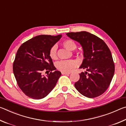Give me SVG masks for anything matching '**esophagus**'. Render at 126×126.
<instances>
[{
  "instance_id": "1",
  "label": "esophagus",
  "mask_w": 126,
  "mask_h": 126,
  "mask_svg": "<svg viewBox=\"0 0 126 126\" xmlns=\"http://www.w3.org/2000/svg\"><path fill=\"white\" fill-rule=\"evenodd\" d=\"M62 74H65V75H67V74H70V73H69V72H62Z\"/></svg>"
}]
</instances>
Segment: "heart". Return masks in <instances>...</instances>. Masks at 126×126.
Returning <instances> with one entry per match:
<instances>
[{
    "mask_svg": "<svg viewBox=\"0 0 126 126\" xmlns=\"http://www.w3.org/2000/svg\"><path fill=\"white\" fill-rule=\"evenodd\" d=\"M62 45L64 47L69 50H73L76 48V44L73 40L67 39L62 42ZM57 47L53 46L49 50V56L51 59H56ZM77 65V63L74 60H63L57 62L56 67L59 71L64 72H70L73 71L74 68Z\"/></svg>",
    "mask_w": 126,
    "mask_h": 126,
    "instance_id": "1",
    "label": "heart"
}]
</instances>
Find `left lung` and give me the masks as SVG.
I'll list each match as a JSON object with an SVG mask.
<instances>
[{"mask_svg":"<svg viewBox=\"0 0 126 126\" xmlns=\"http://www.w3.org/2000/svg\"><path fill=\"white\" fill-rule=\"evenodd\" d=\"M66 34L79 43L83 50L84 58L79 68L86 71L79 74V79L74 86L85 97L99 96L108 88L114 73V64L109 48L103 40L87 32Z\"/></svg>","mask_w":126,"mask_h":126,"instance_id":"left-lung-1","label":"left lung"}]
</instances>
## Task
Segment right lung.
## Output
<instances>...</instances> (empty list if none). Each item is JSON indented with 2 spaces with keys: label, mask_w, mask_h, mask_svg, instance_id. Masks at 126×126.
Segmentation results:
<instances>
[{
  "label": "right lung",
  "mask_w": 126,
  "mask_h": 126,
  "mask_svg": "<svg viewBox=\"0 0 126 126\" xmlns=\"http://www.w3.org/2000/svg\"><path fill=\"white\" fill-rule=\"evenodd\" d=\"M62 35H39L22 44L13 63V73L17 83L25 95L31 98H43L54 88L61 76L49 56L50 48ZM43 71L50 72L47 76Z\"/></svg>",
  "instance_id": "1"
}]
</instances>
